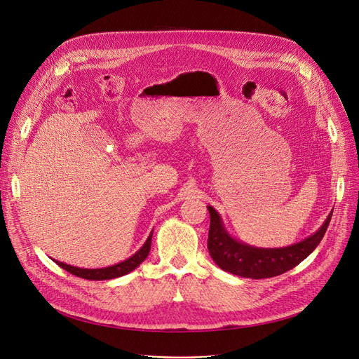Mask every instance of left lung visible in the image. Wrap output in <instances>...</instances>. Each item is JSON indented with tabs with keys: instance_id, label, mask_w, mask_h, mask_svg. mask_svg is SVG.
<instances>
[{
	"instance_id": "1",
	"label": "left lung",
	"mask_w": 359,
	"mask_h": 359,
	"mask_svg": "<svg viewBox=\"0 0 359 359\" xmlns=\"http://www.w3.org/2000/svg\"><path fill=\"white\" fill-rule=\"evenodd\" d=\"M207 208L210 212L208 252L211 259L224 271L249 279L274 278L305 260L320 243L334 212L330 211L320 229L305 240L279 249H260L236 240L226 230L215 208L211 205Z\"/></svg>"
}]
</instances>
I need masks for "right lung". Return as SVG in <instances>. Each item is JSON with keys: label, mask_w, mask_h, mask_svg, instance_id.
I'll return each mask as SVG.
<instances>
[{"label": "right lung", "mask_w": 359, "mask_h": 359, "mask_svg": "<svg viewBox=\"0 0 359 359\" xmlns=\"http://www.w3.org/2000/svg\"><path fill=\"white\" fill-rule=\"evenodd\" d=\"M154 231V230H152ZM152 231L148 236L147 241L144 243V245L137 250L133 256H130L129 259L114 264V266H107V267H102V269H81V267H76V266H70L66 264L63 262H56L62 269H65L66 271L77 276V278L81 279H88V280H110V279H116L121 278V276H125L128 273H130L132 270H135L137 266H140L149 255L151 250V241H152Z\"/></svg>", "instance_id": "1"}]
</instances>
